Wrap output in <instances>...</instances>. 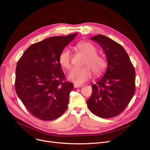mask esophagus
<instances>
[{
  "instance_id": "34e87169",
  "label": "esophagus",
  "mask_w": 150,
  "mask_h": 150,
  "mask_svg": "<svg viewBox=\"0 0 150 150\" xmlns=\"http://www.w3.org/2000/svg\"><path fill=\"white\" fill-rule=\"evenodd\" d=\"M74 88H82V87H83V86H84V84H79L75 83L74 84Z\"/></svg>"
}]
</instances>
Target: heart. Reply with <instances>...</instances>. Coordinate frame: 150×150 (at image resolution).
<instances>
[{
  "label": "heart",
  "mask_w": 150,
  "mask_h": 150,
  "mask_svg": "<svg viewBox=\"0 0 150 150\" xmlns=\"http://www.w3.org/2000/svg\"><path fill=\"white\" fill-rule=\"evenodd\" d=\"M76 49L86 57L83 67L73 68L68 74V79L76 83L81 84L87 81L92 76V72L94 75L98 76L103 74L107 67L105 59L101 55L97 54V49L90 42L78 43ZM60 64L66 69L71 66V53L69 50L64 49L59 58Z\"/></svg>",
  "instance_id": "b5f03b06"
}]
</instances>
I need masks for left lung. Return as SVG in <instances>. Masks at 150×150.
I'll return each instance as SVG.
<instances>
[{
	"instance_id": "left-lung-1",
	"label": "left lung",
	"mask_w": 150,
	"mask_h": 150,
	"mask_svg": "<svg viewBox=\"0 0 150 150\" xmlns=\"http://www.w3.org/2000/svg\"><path fill=\"white\" fill-rule=\"evenodd\" d=\"M91 39L105 52L108 68L103 76L92 84V93L87 105L98 117H114L124 111L135 93V69L120 44L102 35Z\"/></svg>"
}]
</instances>
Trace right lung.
I'll list each match as a JSON object with an SVG mask.
<instances>
[{"label":"right lung","instance_id":"right-lung-1","mask_svg":"<svg viewBox=\"0 0 150 150\" xmlns=\"http://www.w3.org/2000/svg\"><path fill=\"white\" fill-rule=\"evenodd\" d=\"M77 33L35 43L18 62L16 92L29 112L39 119L53 120L66 111L74 84L65 81L59 58Z\"/></svg>","mask_w":150,"mask_h":150}]
</instances>
